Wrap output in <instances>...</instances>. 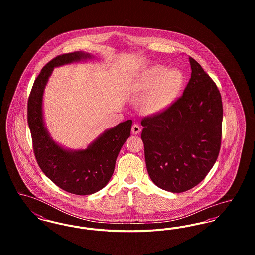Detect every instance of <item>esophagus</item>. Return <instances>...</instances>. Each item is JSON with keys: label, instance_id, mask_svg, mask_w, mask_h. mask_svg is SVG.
<instances>
[{"label": "esophagus", "instance_id": "1", "mask_svg": "<svg viewBox=\"0 0 255 255\" xmlns=\"http://www.w3.org/2000/svg\"><path fill=\"white\" fill-rule=\"evenodd\" d=\"M140 131H141L140 126L137 125V124H133V126H132V133L133 134H137V133H140Z\"/></svg>", "mask_w": 255, "mask_h": 255}]
</instances>
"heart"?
<instances>
[{"instance_id":"obj_1","label":"heart","mask_w":255,"mask_h":255,"mask_svg":"<svg viewBox=\"0 0 255 255\" xmlns=\"http://www.w3.org/2000/svg\"><path fill=\"white\" fill-rule=\"evenodd\" d=\"M183 85V74L178 70H169L163 66H154L142 73L139 88L150 93L144 108L149 114H157L166 109L178 96Z\"/></svg>"}]
</instances>
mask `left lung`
<instances>
[{
	"mask_svg": "<svg viewBox=\"0 0 255 255\" xmlns=\"http://www.w3.org/2000/svg\"><path fill=\"white\" fill-rule=\"evenodd\" d=\"M191 77L183 94L141 121L146 167L159 188L181 193L202 182L218 158L223 103L215 82L189 57Z\"/></svg>",
	"mask_w": 255,
	"mask_h": 255,
	"instance_id": "obj_1",
	"label": "left lung"
}]
</instances>
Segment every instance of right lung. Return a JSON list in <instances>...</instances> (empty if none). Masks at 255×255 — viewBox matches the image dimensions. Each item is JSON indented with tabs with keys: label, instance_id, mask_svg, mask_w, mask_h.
Masks as SVG:
<instances>
[{
	"label": "right lung",
	"instance_id": "obj_1",
	"mask_svg": "<svg viewBox=\"0 0 255 255\" xmlns=\"http://www.w3.org/2000/svg\"><path fill=\"white\" fill-rule=\"evenodd\" d=\"M91 58L74 51L56 56L37 76L27 101V123L37 163L44 174L61 189L75 195H90L102 189L114 173L122 145L131 134L132 121L107 130L85 150H66L51 139L43 120V94L55 67Z\"/></svg>",
	"mask_w": 255,
	"mask_h": 255
}]
</instances>
